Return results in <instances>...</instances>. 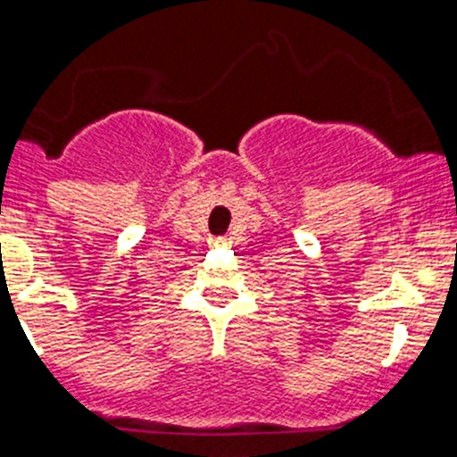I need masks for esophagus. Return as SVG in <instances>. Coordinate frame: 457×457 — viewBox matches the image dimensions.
Masks as SVG:
<instances>
[{
  "instance_id": "esophagus-1",
  "label": "esophagus",
  "mask_w": 457,
  "mask_h": 457,
  "mask_svg": "<svg viewBox=\"0 0 457 457\" xmlns=\"http://www.w3.org/2000/svg\"><path fill=\"white\" fill-rule=\"evenodd\" d=\"M212 244H213V245H228V244H229V238H225V237H220V238H213Z\"/></svg>"
}]
</instances>
